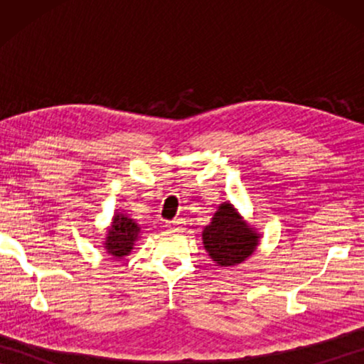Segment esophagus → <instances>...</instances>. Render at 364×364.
<instances>
[{
    "mask_svg": "<svg viewBox=\"0 0 364 364\" xmlns=\"http://www.w3.org/2000/svg\"><path fill=\"white\" fill-rule=\"evenodd\" d=\"M167 228H171V230H181V228L183 227V220L182 218H173V220H168L166 223Z\"/></svg>",
    "mask_w": 364,
    "mask_h": 364,
    "instance_id": "esophagus-1",
    "label": "esophagus"
}]
</instances>
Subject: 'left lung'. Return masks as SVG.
<instances>
[{
    "instance_id": "1",
    "label": "left lung",
    "mask_w": 364,
    "mask_h": 364,
    "mask_svg": "<svg viewBox=\"0 0 364 364\" xmlns=\"http://www.w3.org/2000/svg\"><path fill=\"white\" fill-rule=\"evenodd\" d=\"M203 245L213 262L232 267L250 257L258 245V235L242 220L230 203H222L210 225L202 233Z\"/></svg>"
}]
</instances>
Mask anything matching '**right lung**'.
Masks as SVG:
<instances>
[{
  "label": "right lung",
  "instance_id": "1",
  "mask_svg": "<svg viewBox=\"0 0 364 364\" xmlns=\"http://www.w3.org/2000/svg\"><path fill=\"white\" fill-rule=\"evenodd\" d=\"M139 237V225L132 218H129L122 213H117L114 217L112 227L109 228L106 238V248L112 257L122 258L127 253H131L134 242Z\"/></svg>",
  "mask_w": 364,
  "mask_h": 364
}]
</instances>
